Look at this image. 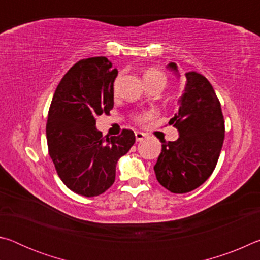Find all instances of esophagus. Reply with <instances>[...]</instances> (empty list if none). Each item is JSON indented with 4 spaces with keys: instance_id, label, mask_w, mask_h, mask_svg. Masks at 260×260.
<instances>
[{
    "instance_id": "obj_1",
    "label": "esophagus",
    "mask_w": 260,
    "mask_h": 260,
    "mask_svg": "<svg viewBox=\"0 0 260 260\" xmlns=\"http://www.w3.org/2000/svg\"><path fill=\"white\" fill-rule=\"evenodd\" d=\"M144 138H146V134L142 133V132H135V139L138 142H140V141H143Z\"/></svg>"
}]
</instances>
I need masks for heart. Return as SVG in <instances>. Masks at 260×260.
Returning a JSON list of instances; mask_svg holds the SVG:
<instances>
[{"label":"heart","mask_w":260,"mask_h":260,"mask_svg":"<svg viewBox=\"0 0 260 260\" xmlns=\"http://www.w3.org/2000/svg\"><path fill=\"white\" fill-rule=\"evenodd\" d=\"M147 77H164V74L159 71H157V70H149V71L146 73V76H144V78H147ZM152 114H153V112L138 113L134 116V120L138 122H144V121L150 119V118L152 117Z\"/></svg>","instance_id":"heart-1"}]
</instances>
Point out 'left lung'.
I'll return each instance as SVG.
<instances>
[{
	"mask_svg": "<svg viewBox=\"0 0 260 260\" xmlns=\"http://www.w3.org/2000/svg\"><path fill=\"white\" fill-rule=\"evenodd\" d=\"M167 68L178 72L175 63ZM186 79L179 109L170 120L180 136L173 142H162L153 166L158 182L174 193L191 191L209 179L225 139L221 105L212 85L193 71L186 73Z\"/></svg>",
	"mask_w": 260,
	"mask_h": 260,
	"instance_id": "obj_1",
	"label": "left lung"
}]
</instances>
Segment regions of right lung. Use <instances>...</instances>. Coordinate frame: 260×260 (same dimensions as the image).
Returning a JSON list of instances; mask_svg holds the SVG:
<instances>
[{
	"label": "right lung",
	"instance_id": "right-lung-1",
	"mask_svg": "<svg viewBox=\"0 0 260 260\" xmlns=\"http://www.w3.org/2000/svg\"><path fill=\"white\" fill-rule=\"evenodd\" d=\"M107 57L81 59L61 78L52 98L46 126L49 156L69 189L85 197L103 193L116 179L118 159L135 142L134 132L104 138L96 117L113 108L118 71Z\"/></svg>",
	"mask_w": 260,
	"mask_h": 260
}]
</instances>
